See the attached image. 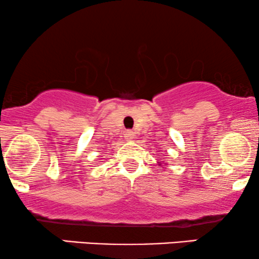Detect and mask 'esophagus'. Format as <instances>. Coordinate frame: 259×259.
<instances>
[{
    "label": "esophagus",
    "instance_id": "esophagus-1",
    "mask_svg": "<svg viewBox=\"0 0 259 259\" xmlns=\"http://www.w3.org/2000/svg\"><path fill=\"white\" fill-rule=\"evenodd\" d=\"M125 138L127 140H132L134 138V132H132V131H127L125 133Z\"/></svg>",
    "mask_w": 259,
    "mask_h": 259
}]
</instances>
